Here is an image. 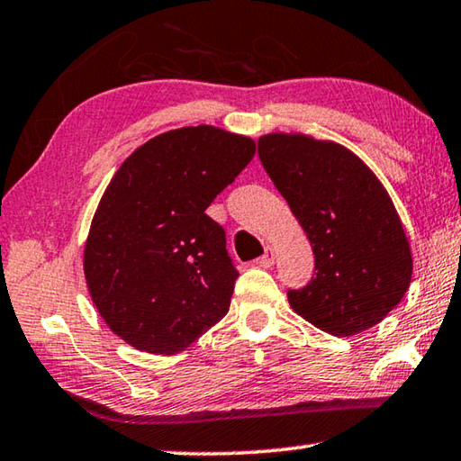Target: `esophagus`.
<instances>
[{"label":"esophagus","mask_w":461,"mask_h":461,"mask_svg":"<svg viewBox=\"0 0 461 461\" xmlns=\"http://www.w3.org/2000/svg\"><path fill=\"white\" fill-rule=\"evenodd\" d=\"M276 263V251L271 247H266V253L261 255V258L258 259V266L259 267H271Z\"/></svg>","instance_id":"obj_1"}]
</instances>
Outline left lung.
Returning a JSON list of instances; mask_svg holds the SVG:
<instances>
[{
  "instance_id": "left-lung-1",
  "label": "left lung",
  "mask_w": 461,
  "mask_h": 461,
  "mask_svg": "<svg viewBox=\"0 0 461 461\" xmlns=\"http://www.w3.org/2000/svg\"><path fill=\"white\" fill-rule=\"evenodd\" d=\"M258 149L314 253L312 280L288 290L294 312L341 337L378 324L412 276L409 239L380 179L330 140L274 132Z\"/></svg>"
}]
</instances>
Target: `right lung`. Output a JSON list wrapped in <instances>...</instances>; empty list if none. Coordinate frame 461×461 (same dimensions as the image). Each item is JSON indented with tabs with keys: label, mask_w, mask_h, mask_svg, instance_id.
Masks as SVG:
<instances>
[{
	"label": "right lung",
	"mask_w": 461,
	"mask_h": 461,
	"mask_svg": "<svg viewBox=\"0 0 461 461\" xmlns=\"http://www.w3.org/2000/svg\"><path fill=\"white\" fill-rule=\"evenodd\" d=\"M253 155L251 139L185 126L139 147L105 187L83 269L97 312L139 351H184L229 312L239 271L206 208Z\"/></svg>",
	"instance_id": "1"
}]
</instances>
